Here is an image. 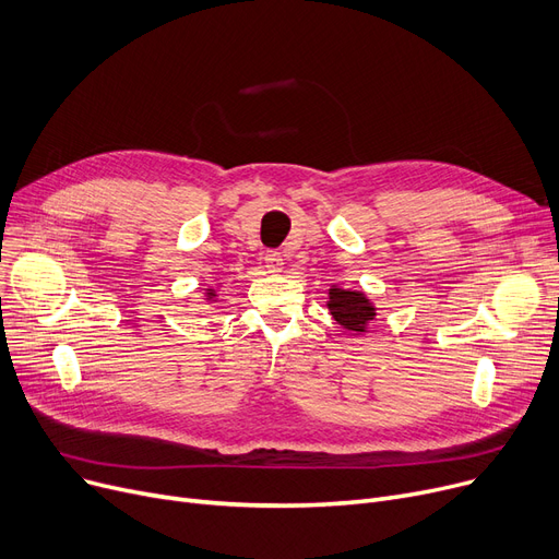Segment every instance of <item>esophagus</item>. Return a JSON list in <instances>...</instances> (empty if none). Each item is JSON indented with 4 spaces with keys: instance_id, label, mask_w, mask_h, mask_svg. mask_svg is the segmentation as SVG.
<instances>
[{
    "instance_id": "34e87169",
    "label": "esophagus",
    "mask_w": 559,
    "mask_h": 559,
    "mask_svg": "<svg viewBox=\"0 0 559 559\" xmlns=\"http://www.w3.org/2000/svg\"><path fill=\"white\" fill-rule=\"evenodd\" d=\"M264 267H267L270 274L283 272V258H281V253H276V251L264 253Z\"/></svg>"
}]
</instances>
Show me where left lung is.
Wrapping results in <instances>:
<instances>
[{
  "label": "left lung",
  "mask_w": 559,
  "mask_h": 559,
  "mask_svg": "<svg viewBox=\"0 0 559 559\" xmlns=\"http://www.w3.org/2000/svg\"><path fill=\"white\" fill-rule=\"evenodd\" d=\"M329 310L340 326L354 333H367L369 321L376 317L373 304L356 289H342L337 285L329 292Z\"/></svg>",
  "instance_id": "1"
}]
</instances>
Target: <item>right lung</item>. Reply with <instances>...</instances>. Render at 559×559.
<instances>
[{
  "instance_id": "right-lung-1",
  "label": "right lung",
  "mask_w": 559,
  "mask_h": 559,
  "mask_svg": "<svg viewBox=\"0 0 559 559\" xmlns=\"http://www.w3.org/2000/svg\"><path fill=\"white\" fill-rule=\"evenodd\" d=\"M205 297H209V301H213L217 297V292L213 287H209V289H205Z\"/></svg>"
}]
</instances>
